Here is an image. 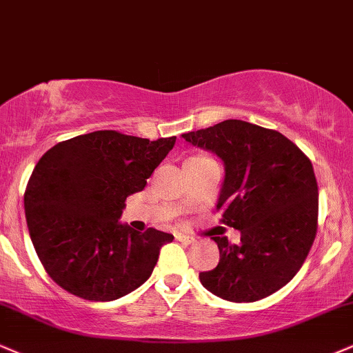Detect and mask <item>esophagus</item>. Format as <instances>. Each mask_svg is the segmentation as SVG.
I'll list each match as a JSON object with an SVG mask.
<instances>
[{
  "mask_svg": "<svg viewBox=\"0 0 353 353\" xmlns=\"http://www.w3.org/2000/svg\"><path fill=\"white\" fill-rule=\"evenodd\" d=\"M175 237L178 239V241L180 242H186V243H191L194 241L193 237H190V236H186V234H181V232H178V234H175Z\"/></svg>",
  "mask_w": 353,
  "mask_h": 353,
  "instance_id": "1",
  "label": "esophagus"
}]
</instances>
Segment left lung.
Wrapping results in <instances>:
<instances>
[{"mask_svg":"<svg viewBox=\"0 0 353 353\" xmlns=\"http://www.w3.org/2000/svg\"><path fill=\"white\" fill-rule=\"evenodd\" d=\"M225 165L217 211L241 230V242L211 237L219 263L199 273L208 291L232 303H254L278 291L303 267L317 232L319 194L311 160L278 130L228 119L183 134Z\"/></svg>","mask_w":353,"mask_h":353,"instance_id":"1","label":"left lung"}]
</instances>
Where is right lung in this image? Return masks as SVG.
I'll use <instances>...</instances> for the list:
<instances>
[{
	"instance_id": "obj_1",
	"label": "right lung",
	"mask_w": 353,
	"mask_h": 353,
	"mask_svg": "<svg viewBox=\"0 0 353 353\" xmlns=\"http://www.w3.org/2000/svg\"><path fill=\"white\" fill-rule=\"evenodd\" d=\"M176 137L149 141L97 130L59 142L41 157L24 191L39 260L60 288L88 301L123 298L147 281L172 234L119 223L124 201Z\"/></svg>"
}]
</instances>
